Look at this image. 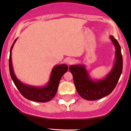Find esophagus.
I'll list each match as a JSON object with an SVG mask.
<instances>
[{
    "instance_id": "34e87169",
    "label": "esophagus",
    "mask_w": 131,
    "mask_h": 131,
    "mask_svg": "<svg viewBox=\"0 0 131 131\" xmlns=\"http://www.w3.org/2000/svg\"><path fill=\"white\" fill-rule=\"evenodd\" d=\"M75 59H70L67 60V64H68L69 65H71V64H73L75 62Z\"/></svg>"
}]
</instances>
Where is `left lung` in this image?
<instances>
[{"mask_svg":"<svg viewBox=\"0 0 131 131\" xmlns=\"http://www.w3.org/2000/svg\"><path fill=\"white\" fill-rule=\"evenodd\" d=\"M115 47V60L114 67L105 78L93 81L84 65L70 66L74 83L79 95L87 100H96L110 95L117 85L122 72L123 60L119 43L113 36H110Z\"/></svg>","mask_w":131,"mask_h":131,"instance_id":"obj_1","label":"left lung"}]
</instances>
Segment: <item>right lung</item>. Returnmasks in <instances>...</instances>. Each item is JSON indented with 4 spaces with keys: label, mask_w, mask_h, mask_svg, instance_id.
<instances>
[{
    "label": "right lung",
    "mask_w": 131,
    "mask_h": 131,
    "mask_svg": "<svg viewBox=\"0 0 131 131\" xmlns=\"http://www.w3.org/2000/svg\"><path fill=\"white\" fill-rule=\"evenodd\" d=\"M17 39L14 40L10 50L9 66L10 74L14 84L19 91L21 94L26 99L36 102H47L52 99L57 91L59 82L62 75L66 73L68 69V67L66 64L55 66L52 69L50 74V78L47 86L43 87H36L29 85H26L21 83L17 78L13 68L12 64V49Z\"/></svg>",
    "instance_id": "right-lung-1"
}]
</instances>
